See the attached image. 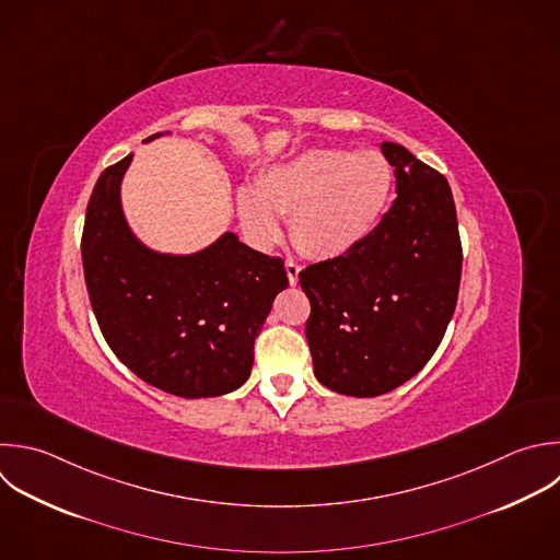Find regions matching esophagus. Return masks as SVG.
<instances>
[{"instance_id":"34e87169","label":"esophagus","mask_w":560,"mask_h":560,"mask_svg":"<svg viewBox=\"0 0 560 560\" xmlns=\"http://www.w3.org/2000/svg\"><path fill=\"white\" fill-rule=\"evenodd\" d=\"M284 267H287V276H289V282H291V284H295V282H298V276H300V271H302V265H298L295 260L287 258Z\"/></svg>"}]
</instances>
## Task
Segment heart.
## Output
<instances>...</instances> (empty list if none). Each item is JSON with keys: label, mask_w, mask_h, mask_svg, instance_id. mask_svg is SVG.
Returning a JSON list of instances; mask_svg holds the SVG:
<instances>
[{"label": "heart", "mask_w": 560, "mask_h": 560, "mask_svg": "<svg viewBox=\"0 0 560 560\" xmlns=\"http://www.w3.org/2000/svg\"><path fill=\"white\" fill-rule=\"evenodd\" d=\"M392 186L394 171L376 151H308L265 171L256 188H243L238 212L260 245L278 241V214H291V236L306 254L337 258L376 230Z\"/></svg>", "instance_id": "1"}]
</instances>
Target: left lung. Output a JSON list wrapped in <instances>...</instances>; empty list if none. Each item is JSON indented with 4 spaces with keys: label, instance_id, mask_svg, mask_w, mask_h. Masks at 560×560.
<instances>
[{
    "label": "left lung",
    "instance_id": "left-lung-1",
    "mask_svg": "<svg viewBox=\"0 0 560 560\" xmlns=\"http://www.w3.org/2000/svg\"><path fill=\"white\" fill-rule=\"evenodd\" d=\"M396 199L354 249L308 265L306 341L322 385L381 396L433 357L453 317L462 241L448 182L405 147L385 142Z\"/></svg>",
    "mask_w": 560,
    "mask_h": 560
}]
</instances>
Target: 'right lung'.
Returning <instances> with one entry per match:
<instances>
[{"label": "right lung", "mask_w": 560, "mask_h": 560, "mask_svg": "<svg viewBox=\"0 0 560 560\" xmlns=\"http://www.w3.org/2000/svg\"><path fill=\"white\" fill-rule=\"evenodd\" d=\"M131 158L98 177L81 238L101 332L133 374L168 394H228L249 378L254 341L273 298L289 284L284 260L247 247L232 232L192 256L147 249L120 208Z\"/></svg>", "instance_id": "right-lung-1"}]
</instances>
